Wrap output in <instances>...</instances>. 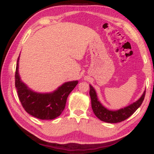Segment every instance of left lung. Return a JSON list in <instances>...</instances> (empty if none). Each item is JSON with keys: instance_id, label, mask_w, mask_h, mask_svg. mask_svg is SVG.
Returning <instances> with one entry per match:
<instances>
[{"instance_id": "left-lung-1", "label": "left lung", "mask_w": 154, "mask_h": 154, "mask_svg": "<svg viewBox=\"0 0 154 154\" xmlns=\"http://www.w3.org/2000/svg\"><path fill=\"white\" fill-rule=\"evenodd\" d=\"M90 96L94 113L101 121L107 122V123H118L128 118L141 105L145 96V91L141 97L132 105L118 111H110L104 107L98 100L96 93L92 85H90Z\"/></svg>"}]
</instances>
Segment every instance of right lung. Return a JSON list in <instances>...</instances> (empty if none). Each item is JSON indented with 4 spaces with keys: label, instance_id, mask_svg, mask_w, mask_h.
I'll return each mask as SVG.
<instances>
[{
    "label": "right lung",
    "instance_id": "1",
    "mask_svg": "<svg viewBox=\"0 0 154 154\" xmlns=\"http://www.w3.org/2000/svg\"><path fill=\"white\" fill-rule=\"evenodd\" d=\"M17 59L15 75V85L18 97L25 111L41 119H54L60 116L66 105L69 94L77 85L78 81L64 83L55 92L49 94H38L28 89L21 82L18 74Z\"/></svg>",
    "mask_w": 154,
    "mask_h": 154
}]
</instances>
